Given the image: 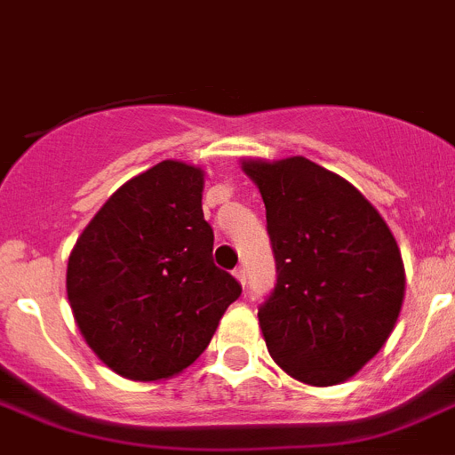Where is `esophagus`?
Listing matches in <instances>:
<instances>
[{
    "label": "esophagus",
    "instance_id": "34e87169",
    "mask_svg": "<svg viewBox=\"0 0 455 455\" xmlns=\"http://www.w3.org/2000/svg\"><path fill=\"white\" fill-rule=\"evenodd\" d=\"M233 276H235V279H238L243 286H244V282H247V272H244V267H235V270H233Z\"/></svg>",
    "mask_w": 455,
    "mask_h": 455
}]
</instances>
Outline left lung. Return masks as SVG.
<instances>
[{"label": "left lung", "instance_id": "8db88e82", "mask_svg": "<svg viewBox=\"0 0 455 455\" xmlns=\"http://www.w3.org/2000/svg\"><path fill=\"white\" fill-rule=\"evenodd\" d=\"M243 169L266 204L276 263L275 291L259 309L267 353L295 380L339 385L396 325L401 250L364 195L321 164L295 156Z\"/></svg>", "mask_w": 455, "mask_h": 455}]
</instances>
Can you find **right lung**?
Masks as SVG:
<instances>
[{"label": "right lung", "instance_id": "1", "mask_svg": "<svg viewBox=\"0 0 455 455\" xmlns=\"http://www.w3.org/2000/svg\"><path fill=\"white\" fill-rule=\"evenodd\" d=\"M201 192L199 167L160 162L121 185L70 251L75 323L91 350L130 380L188 369L243 293L212 263Z\"/></svg>", "mask_w": 455, "mask_h": 455}]
</instances>
